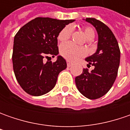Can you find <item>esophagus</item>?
<instances>
[{"label":"esophagus","mask_w":130,"mask_h":130,"mask_svg":"<svg viewBox=\"0 0 130 130\" xmlns=\"http://www.w3.org/2000/svg\"><path fill=\"white\" fill-rule=\"evenodd\" d=\"M67 67H70L71 66H72L73 63L72 62H70V61H67Z\"/></svg>","instance_id":"esophagus-1"}]
</instances>
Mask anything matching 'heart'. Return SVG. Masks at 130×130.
<instances>
[{
	"mask_svg": "<svg viewBox=\"0 0 130 130\" xmlns=\"http://www.w3.org/2000/svg\"><path fill=\"white\" fill-rule=\"evenodd\" d=\"M83 32L87 40H92L95 38V31L90 27H85L83 28ZM72 33V27L67 25L61 30L58 35V40L60 42H65L69 39ZM60 54L68 61H74L79 58L83 57L86 55V51L85 48L76 46L72 43H63L60 47Z\"/></svg>",
	"mask_w": 130,
	"mask_h": 130,
	"instance_id": "obj_1",
	"label": "heart"
}]
</instances>
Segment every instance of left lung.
Here are the masks:
<instances>
[{
    "label": "left lung",
    "mask_w": 130,
    "mask_h": 130,
    "mask_svg": "<svg viewBox=\"0 0 130 130\" xmlns=\"http://www.w3.org/2000/svg\"><path fill=\"white\" fill-rule=\"evenodd\" d=\"M85 21L95 28L98 35L96 52L85 58L88 65L94 66L91 72L84 69L75 78L78 90L89 99H98L106 94L115 82L120 62V50L111 30L102 22L94 18Z\"/></svg>",
    "instance_id": "8db88e82"
}]
</instances>
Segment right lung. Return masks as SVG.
<instances>
[{
    "mask_svg": "<svg viewBox=\"0 0 130 130\" xmlns=\"http://www.w3.org/2000/svg\"><path fill=\"white\" fill-rule=\"evenodd\" d=\"M75 20L37 17L27 23L16 34L12 61L17 80L25 92L40 96L55 87L58 74L67 68L61 56L55 62H44V58L58 54V35L63 28Z\"/></svg>",
    "mask_w": 130,
    "mask_h": 130,
    "instance_id": "right-lung-1",
    "label": "right lung"
}]
</instances>
